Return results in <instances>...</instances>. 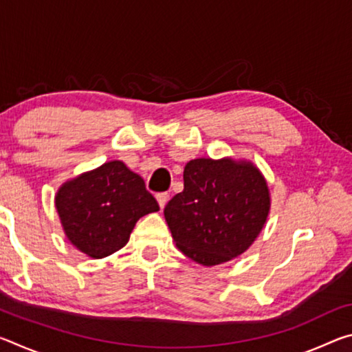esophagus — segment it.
Listing matches in <instances>:
<instances>
[{
	"label": "esophagus",
	"instance_id": "obj_1",
	"mask_svg": "<svg viewBox=\"0 0 352 352\" xmlns=\"http://www.w3.org/2000/svg\"><path fill=\"white\" fill-rule=\"evenodd\" d=\"M168 200H169V194L168 192L157 194V201H158V205H160V208H162V210L166 206V204H168Z\"/></svg>",
	"mask_w": 352,
	"mask_h": 352
}]
</instances>
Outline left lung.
<instances>
[{
	"mask_svg": "<svg viewBox=\"0 0 352 352\" xmlns=\"http://www.w3.org/2000/svg\"><path fill=\"white\" fill-rule=\"evenodd\" d=\"M184 189L164 208L175 245L197 264H223L247 252L270 212V190L252 162L195 158Z\"/></svg>",
	"mask_w": 352,
	"mask_h": 352,
	"instance_id": "8db88e82",
	"label": "left lung"
}]
</instances>
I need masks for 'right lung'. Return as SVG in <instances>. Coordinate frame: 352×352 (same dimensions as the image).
Masks as SVG:
<instances>
[{
  "mask_svg": "<svg viewBox=\"0 0 352 352\" xmlns=\"http://www.w3.org/2000/svg\"><path fill=\"white\" fill-rule=\"evenodd\" d=\"M65 236L93 259L121 250L138 220L160 206L144 180L119 160L65 182L56 194Z\"/></svg>",
  "mask_w": 352,
  "mask_h": 352,
  "instance_id": "1",
  "label": "right lung"
}]
</instances>
